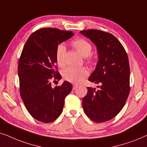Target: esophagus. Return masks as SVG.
<instances>
[{
    "label": "esophagus",
    "instance_id": "obj_1",
    "mask_svg": "<svg viewBox=\"0 0 147 147\" xmlns=\"http://www.w3.org/2000/svg\"><path fill=\"white\" fill-rule=\"evenodd\" d=\"M77 88V85H73V89H75Z\"/></svg>",
    "mask_w": 147,
    "mask_h": 147
}]
</instances>
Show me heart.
I'll return each instance as SVG.
<instances>
[{
    "mask_svg": "<svg viewBox=\"0 0 147 147\" xmlns=\"http://www.w3.org/2000/svg\"><path fill=\"white\" fill-rule=\"evenodd\" d=\"M71 45L77 50L79 53L86 57L87 63L89 64H94V59L91 57V54L93 50V46L90 43L83 38H77L72 41ZM65 54L66 48L64 45L60 44L56 48V58L58 64L62 66L65 64ZM89 75L87 70L85 68H75L72 67H68L62 72V76L66 81L70 83L79 84L86 78Z\"/></svg>",
    "mask_w": 147,
    "mask_h": 147,
    "instance_id": "obj_1",
    "label": "heart"
}]
</instances>
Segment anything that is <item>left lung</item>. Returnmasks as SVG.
Returning <instances> with one entry per match:
<instances>
[{
    "label": "left lung",
    "mask_w": 147,
    "mask_h": 147,
    "mask_svg": "<svg viewBox=\"0 0 147 147\" xmlns=\"http://www.w3.org/2000/svg\"><path fill=\"white\" fill-rule=\"evenodd\" d=\"M81 34L97 46L99 60L89 81L98 89L87 87L82 104L85 114L95 122L114 118L124 106L130 93V66L122 44L109 33L88 29Z\"/></svg>",
    "instance_id": "left-lung-1"
}]
</instances>
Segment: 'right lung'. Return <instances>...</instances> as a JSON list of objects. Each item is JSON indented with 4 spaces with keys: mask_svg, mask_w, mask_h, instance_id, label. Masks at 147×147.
I'll use <instances>...</instances> for the list:
<instances>
[{
    "mask_svg": "<svg viewBox=\"0 0 147 147\" xmlns=\"http://www.w3.org/2000/svg\"><path fill=\"white\" fill-rule=\"evenodd\" d=\"M73 35L70 31L40 29L31 34L21 52L18 64L21 99L31 116L42 122H52L60 116L72 89L68 81L54 88L51 82L62 77L56 66V48Z\"/></svg>",
    "mask_w": 147,
    "mask_h": 147,
    "instance_id": "obj_1",
    "label": "right lung"
}]
</instances>
